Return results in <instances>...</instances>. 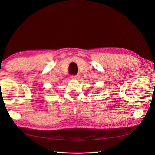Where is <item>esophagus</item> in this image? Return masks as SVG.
<instances>
[{
  "instance_id": "34e87169",
  "label": "esophagus",
  "mask_w": 155,
  "mask_h": 155,
  "mask_svg": "<svg viewBox=\"0 0 155 155\" xmlns=\"http://www.w3.org/2000/svg\"><path fill=\"white\" fill-rule=\"evenodd\" d=\"M71 78H72V79H78V78H79V75H78V74L72 75Z\"/></svg>"
}]
</instances>
